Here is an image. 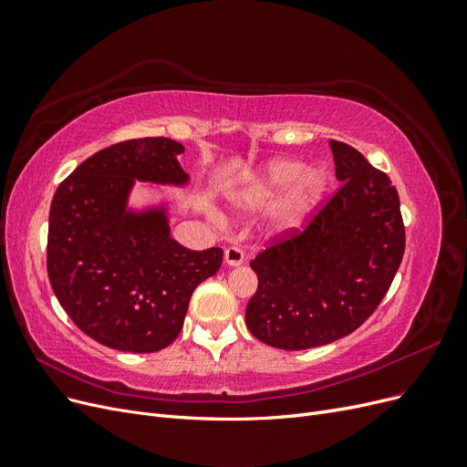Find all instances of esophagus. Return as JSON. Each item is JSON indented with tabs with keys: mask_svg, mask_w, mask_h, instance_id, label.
I'll use <instances>...</instances> for the list:
<instances>
[{
	"mask_svg": "<svg viewBox=\"0 0 467 467\" xmlns=\"http://www.w3.org/2000/svg\"><path fill=\"white\" fill-rule=\"evenodd\" d=\"M245 261V253L239 247H228L223 251V263L228 266H239Z\"/></svg>",
	"mask_w": 467,
	"mask_h": 467,
	"instance_id": "obj_1",
	"label": "esophagus"
}]
</instances>
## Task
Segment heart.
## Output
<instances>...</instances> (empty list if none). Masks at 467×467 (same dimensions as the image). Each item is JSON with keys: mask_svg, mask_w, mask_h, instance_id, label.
Returning <instances> with one entry per match:
<instances>
[{"mask_svg": "<svg viewBox=\"0 0 467 467\" xmlns=\"http://www.w3.org/2000/svg\"><path fill=\"white\" fill-rule=\"evenodd\" d=\"M327 189L329 175L323 167L306 171L302 161L275 160L242 182L230 202L242 214H253L278 201L268 218V230L275 235H288L302 228Z\"/></svg>", "mask_w": 467, "mask_h": 467, "instance_id": "b5f03b06", "label": "heart"}]
</instances>
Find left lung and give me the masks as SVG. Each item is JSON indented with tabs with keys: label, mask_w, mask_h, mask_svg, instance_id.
Masks as SVG:
<instances>
[{
	"label": "left lung",
	"mask_w": 467,
	"mask_h": 467,
	"mask_svg": "<svg viewBox=\"0 0 467 467\" xmlns=\"http://www.w3.org/2000/svg\"><path fill=\"white\" fill-rule=\"evenodd\" d=\"M329 146L341 189L304 232L251 261L259 286L245 323L275 348H314L358 329L403 259L405 228L391 179L348 144L331 140Z\"/></svg>",
	"instance_id": "left-lung-1"
}]
</instances>
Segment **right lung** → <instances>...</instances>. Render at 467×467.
<instances>
[{
    "label": "right lung",
    "instance_id": "1",
    "mask_svg": "<svg viewBox=\"0 0 467 467\" xmlns=\"http://www.w3.org/2000/svg\"><path fill=\"white\" fill-rule=\"evenodd\" d=\"M169 138H138L93 153L56 189L47 266L66 314L88 337L124 352L171 345L194 288L214 276L223 251H191L171 237L167 204L129 208L134 182L185 187Z\"/></svg>",
    "mask_w": 467,
    "mask_h": 467
}]
</instances>
